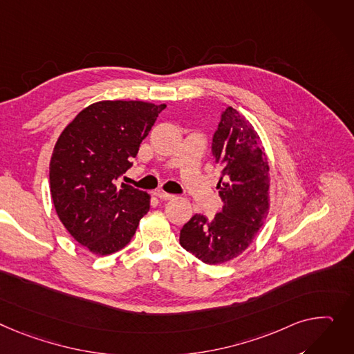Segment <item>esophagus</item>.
<instances>
[{
  "label": "esophagus",
  "instance_id": "34e87169",
  "mask_svg": "<svg viewBox=\"0 0 354 354\" xmlns=\"http://www.w3.org/2000/svg\"><path fill=\"white\" fill-rule=\"evenodd\" d=\"M156 196H158L160 201H171V199L175 198L174 195L167 194V192H163V191H158V192H156Z\"/></svg>",
  "mask_w": 354,
  "mask_h": 354
}]
</instances>
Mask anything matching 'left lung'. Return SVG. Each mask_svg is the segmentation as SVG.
I'll return each mask as SVG.
<instances>
[{"label":"left lung","mask_w":354,"mask_h":354,"mask_svg":"<svg viewBox=\"0 0 354 354\" xmlns=\"http://www.w3.org/2000/svg\"><path fill=\"white\" fill-rule=\"evenodd\" d=\"M212 153L222 165L218 189L222 212L207 221L194 215L179 242L207 265L226 263L242 254L263 225L269 201V163L253 125L227 106L212 140Z\"/></svg>","instance_id":"left-lung-1"}]
</instances>
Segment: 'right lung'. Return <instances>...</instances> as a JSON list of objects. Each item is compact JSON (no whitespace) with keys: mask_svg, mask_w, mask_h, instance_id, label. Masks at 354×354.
<instances>
[{"mask_svg":"<svg viewBox=\"0 0 354 354\" xmlns=\"http://www.w3.org/2000/svg\"><path fill=\"white\" fill-rule=\"evenodd\" d=\"M167 105L100 101L82 109L59 135L50 162L57 215L93 254L124 249L149 210L151 196L121 183L139 145Z\"/></svg>","mask_w":354,"mask_h":354,"instance_id":"right-lung-1","label":"right lung"}]
</instances>
